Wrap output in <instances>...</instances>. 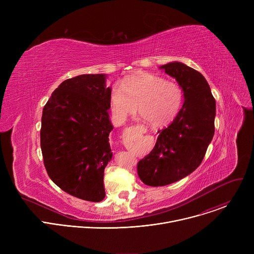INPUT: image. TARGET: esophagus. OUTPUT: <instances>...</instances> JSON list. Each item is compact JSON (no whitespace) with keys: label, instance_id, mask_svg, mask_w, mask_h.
Segmentation results:
<instances>
[{"label":"esophagus","instance_id":"esophagus-1","mask_svg":"<svg viewBox=\"0 0 254 254\" xmlns=\"http://www.w3.org/2000/svg\"><path fill=\"white\" fill-rule=\"evenodd\" d=\"M135 128L139 134H143L144 132H146V128H144L142 126H137V127H135Z\"/></svg>","mask_w":254,"mask_h":254}]
</instances>
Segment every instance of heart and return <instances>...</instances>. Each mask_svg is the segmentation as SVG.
Here are the masks:
<instances>
[{"label": "heart", "instance_id": "1", "mask_svg": "<svg viewBox=\"0 0 254 254\" xmlns=\"http://www.w3.org/2000/svg\"><path fill=\"white\" fill-rule=\"evenodd\" d=\"M184 100L182 87L175 81L150 72H138L114 85L110 104L114 116L124 121L138 106L142 118L155 127L171 124L178 116Z\"/></svg>", "mask_w": 254, "mask_h": 254}]
</instances>
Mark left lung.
I'll return each instance as SVG.
<instances>
[{
	"label": "left lung",
	"instance_id": "left-lung-1",
	"mask_svg": "<svg viewBox=\"0 0 254 254\" xmlns=\"http://www.w3.org/2000/svg\"><path fill=\"white\" fill-rule=\"evenodd\" d=\"M182 87L184 103L173 123L159 130L152 152L137 163V175L148 186L172 184L202 163L214 135L216 102L205 77L178 61L160 67Z\"/></svg>",
	"mask_w": 254,
	"mask_h": 254
}]
</instances>
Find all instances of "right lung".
I'll return each instance as SVG.
<instances>
[{
	"label": "right lung",
	"instance_id": "right-lung-1",
	"mask_svg": "<svg viewBox=\"0 0 254 254\" xmlns=\"http://www.w3.org/2000/svg\"><path fill=\"white\" fill-rule=\"evenodd\" d=\"M111 90L105 74L66 79L42 114L41 150L50 179L71 196L91 202L105 197L104 168L113 158Z\"/></svg>",
	"mask_w": 254,
	"mask_h": 254
}]
</instances>
